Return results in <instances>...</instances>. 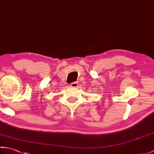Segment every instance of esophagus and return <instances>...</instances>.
<instances>
[{
    "label": "esophagus",
    "instance_id": "1",
    "mask_svg": "<svg viewBox=\"0 0 154 154\" xmlns=\"http://www.w3.org/2000/svg\"><path fill=\"white\" fill-rule=\"evenodd\" d=\"M70 86L71 87H73V88H76L78 87V83L77 81L75 82H73V83H71L70 84Z\"/></svg>",
    "mask_w": 154,
    "mask_h": 154
}]
</instances>
